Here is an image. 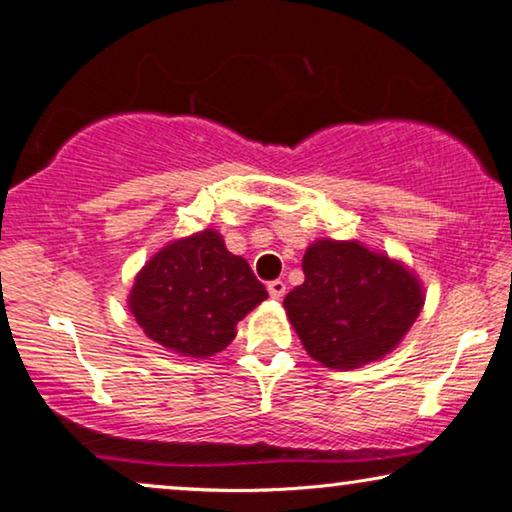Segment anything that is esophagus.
<instances>
[{
  "mask_svg": "<svg viewBox=\"0 0 512 512\" xmlns=\"http://www.w3.org/2000/svg\"><path fill=\"white\" fill-rule=\"evenodd\" d=\"M268 293H270V298L279 300L286 293V284L282 282V279H275V282L268 284Z\"/></svg>",
  "mask_w": 512,
  "mask_h": 512,
  "instance_id": "esophagus-1",
  "label": "esophagus"
}]
</instances>
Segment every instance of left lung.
I'll list each match as a JSON object with an SVG mask.
<instances>
[{
	"instance_id": "obj_1",
	"label": "left lung",
	"mask_w": 512,
	"mask_h": 512,
	"mask_svg": "<svg viewBox=\"0 0 512 512\" xmlns=\"http://www.w3.org/2000/svg\"><path fill=\"white\" fill-rule=\"evenodd\" d=\"M305 282L284 310L307 354L335 370L361 368L401 345L424 307V286L398 258L359 240L312 242Z\"/></svg>"
}]
</instances>
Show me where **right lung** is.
I'll return each instance as SVG.
<instances>
[{
	"label": "right lung",
	"mask_w": 512,
	"mask_h": 512,
	"mask_svg": "<svg viewBox=\"0 0 512 512\" xmlns=\"http://www.w3.org/2000/svg\"><path fill=\"white\" fill-rule=\"evenodd\" d=\"M268 298L242 256L230 254L219 230L205 228L165 244L137 272L128 307L165 349L209 359L237 335V321Z\"/></svg>",
	"instance_id": "right-lung-1"
}]
</instances>
